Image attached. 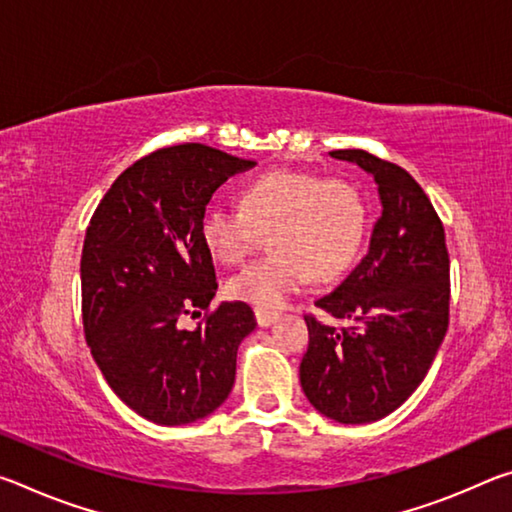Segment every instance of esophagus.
Wrapping results in <instances>:
<instances>
[{"mask_svg":"<svg viewBox=\"0 0 512 512\" xmlns=\"http://www.w3.org/2000/svg\"><path fill=\"white\" fill-rule=\"evenodd\" d=\"M255 318H257V325L259 327H271L277 318H280V314L277 311H271V309H255Z\"/></svg>","mask_w":512,"mask_h":512,"instance_id":"34e87169","label":"esophagus"}]
</instances>
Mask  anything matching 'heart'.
Here are the masks:
<instances>
[{
    "label": "heart",
    "instance_id": "heart-1",
    "mask_svg": "<svg viewBox=\"0 0 512 512\" xmlns=\"http://www.w3.org/2000/svg\"><path fill=\"white\" fill-rule=\"evenodd\" d=\"M366 201L350 180L277 169L241 192V210L210 205L201 219L207 250L241 266L266 237L273 255L232 277L228 293L262 309L282 307L314 277L329 282L354 262L366 235Z\"/></svg>",
    "mask_w": 512,
    "mask_h": 512
}]
</instances>
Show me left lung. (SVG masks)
I'll use <instances>...</instances> for the list:
<instances>
[{
  "label": "left lung",
  "instance_id": "obj_1",
  "mask_svg": "<svg viewBox=\"0 0 512 512\" xmlns=\"http://www.w3.org/2000/svg\"><path fill=\"white\" fill-rule=\"evenodd\" d=\"M375 178L381 216L370 248L332 293L316 300L336 327L307 314L300 384L314 409L343 424L386 418L427 377L449 325L445 228L409 171L361 149L329 153Z\"/></svg>",
  "mask_w": 512,
  "mask_h": 512
}]
</instances>
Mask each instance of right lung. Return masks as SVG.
Listing matches in <instances>:
<instances>
[{
  "label": "right lung",
  "instance_id": "obj_1",
  "mask_svg": "<svg viewBox=\"0 0 512 512\" xmlns=\"http://www.w3.org/2000/svg\"><path fill=\"white\" fill-rule=\"evenodd\" d=\"M253 167L205 144L158 149L112 183L85 232V341L119 400L155 424L201 420L235 384L239 343L257 323L246 302L212 309L201 219L216 189ZM203 310L196 330L179 327Z\"/></svg>",
  "mask_w": 512,
  "mask_h": 512
}]
</instances>
